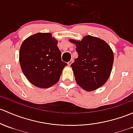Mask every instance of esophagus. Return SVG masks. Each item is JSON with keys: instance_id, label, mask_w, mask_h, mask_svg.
Returning a JSON list of instances; mask_svg holds the SVG:
<instances>
[{"instance_id": "34e87169", "label": "esophagus", "mask_w": 133, "mask_h": 133, "mask_svg": "<svg viewBox=\"0 0 133 133\" xmlns=\"http://www.w3.org/2000/svg\"><path fill=\"white\" fill-rule=\"evenodd\" d=\"M72 62H73V60H72V59H71L70 61H69V62H68V65H69V66H70L71 64H72Z\"/></svg>"}]
</instances>
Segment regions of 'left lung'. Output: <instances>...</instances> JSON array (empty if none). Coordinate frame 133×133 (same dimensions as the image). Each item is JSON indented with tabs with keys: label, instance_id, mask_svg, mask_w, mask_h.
I'll return each mask as SVG.
<instances>
[{
	"label": "left lung",
	"instance_id": "1",
	"mask_svg": "<svg viewBox=\"0 0 133 133\" xmlns=\"http://www.w3.org/2000/svg\"><path fill=\"white\" fill-rule=\"evenodd\" d=\"M76 44L78 57L71 64L75 79L87 91H92L103 86L111 73L114 53L103 40L86 36L81 41L70 39Z\"/></svg>",
	"mask_w": 133,
	"mask_h": 133
}]
</instances>
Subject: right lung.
I'll list each match as a JSON object with an SVG mask.
<instances>
[{
	"mask_svg": "<svg viewBox=\"0 0 133 133\" xmlns=\"http://www.w3.org/2000/svg\"><path fill=\"white\" fill-rule=\"evenodd\" d=\"M19 64L28 80L48 88L57 83L68 64L62 61L57 41L50 33H37L26 39L19 49Z\"/></svg>",
	"mask_w": 133,
	"mask_h": 133,
	"instance_id": "right-lung-1",
	"label": "right lung"
}]
</instances>
